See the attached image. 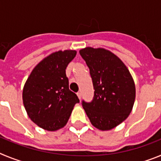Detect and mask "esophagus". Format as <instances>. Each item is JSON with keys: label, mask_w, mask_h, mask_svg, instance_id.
Segmentation results:
<instances>
[{"label": "esophagus", "mask_w": 161, "mask_h": 161, "mask_svg": "<svg viewBox=\"0 0 161 161\" xmlns=\"http://www.w3.org/2000/svg\"><path fill=\"white\" fill-rule=\"evenodd\" d=\"M76 94H77V96H78V97H79V99H80V98H81V93H80V92H78V93H76Z\"/></svg>", "instance_id": "1"}]
</instances>
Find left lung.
<instances>
[{"instance_id":"8db88e82","label":"left lung","mask_w":161,"mask_h":161,"mask_svg":"<svg viewBox=\"0 0 161 161\" xmlns=\"http://www.w3.org/2000/svg\"><path fill=\"white\" fill-rule=\"evenodd\" d=\"M89 68L94 95L82 106L91 123L108 130L128 117L136 98V86L130 72L118 56L103 48L86 47L80 51Z\"/></svg>"}]
</instances>
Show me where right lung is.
Here are the masks:
<instances>
[{
    "label": "right lung",
    "instance_id": "add662e5",
    "mask_svg": "<svg viewBox=\"0 0 161 161\" xmlns=\"http://www.w3.org/2000/svg\"><path fill=\"white\" fill-rule=\"evenodd\" d=\"M76 51L66 50L48 55L31 72L23 88L22 99L30 119L47 130H59L68 123L80 100L69 89L68 64Z\"/></svg>",
    "mask_w": 161,
    "mask_h": 161
}]
</instances>
